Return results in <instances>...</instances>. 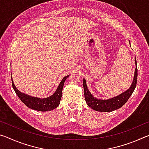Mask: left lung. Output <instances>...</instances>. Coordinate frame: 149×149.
Wrapping results in <instances>:
<instances>
[{
  "mask_svg": "<svg viewBox=\"0 0 149 149\" xmlns=\"http://www.w3.org/2000/svg\"><path fill=\"white\" fill-rule=\"evenodd\" d=\"M135 62L136 65L134 78L132 85L130 87L129 89H127L126 91L123 92L122 94L117 97L112 98V99L108 100H101L97 99V98L93 97L91 94L89 89H87L86 81L85 79H83V84H84V95L85 101L87 102V104L91 107L92 109L99 111V112H112L115 110H117L124 105L128 99H130L131 95H132L133 92L134 91L136 85H137V60L135 58Z\"/></svg>",
  "mask_w": 149,
  "mask_h": 149,
  "instance_id": "1",
  "label": "left lung"
}]
</instances>
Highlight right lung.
Wrapping results in <instances>:
<instances>
[{
  "label": "right lung",
  "mask_w": 149,
  "mask_h": 149,
  "mask_svg": "<svg viewBox=\"0 0 149 149\" xmlns=\"http://www.w3.org/2000/svg\"><path fill=\"white\" fill-rule=\"evenodd\" d=\"M68 77V75H67V76L63 78L54 94L49 97L46 98V99H39V98L31 97V96L21 93L19 91L16 89L12 80V85L14 91L16 92V95H17V97L19 98V99L27 107L35 110L45 112V111H50L54 110V108L58 107L60 100H61L62 98L63 87H64L65 80Z\"/></svg>",
  "instance_id": "right-lung-1"
}]
</instances>
